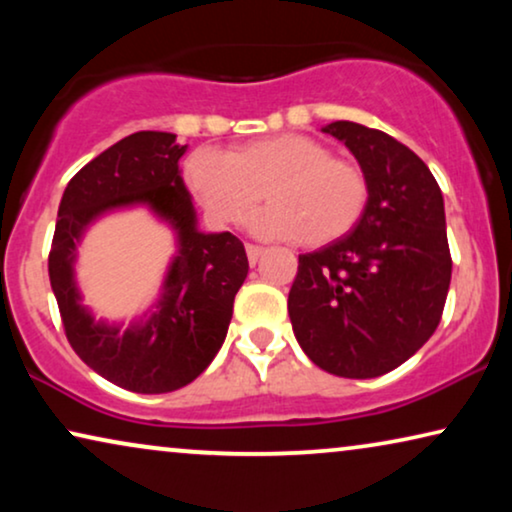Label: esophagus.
<instances>
[{
    "label": "esophagus",
    "mask_w": 512,
    "mask_h": 512,
    "mask_svg": "<svg viewBox=\"0 0 512 512\" xmlns=\"http://www.w3.org/2000/svg\"><path fill=\"white\" fill-rule=\"evenodd\" d=\"M263 254V247H258V244H247V258L251 265L258 263V258Z\"/></svg>",
    "instance_id": "esophagus-1"
}]
</instances>
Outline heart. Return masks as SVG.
<instances>
[{"instance_id": "b5f03b06", "label": "heart", "mask_w": 512, "mask_h": 512, "mask_svg": "<svg viewBox=\"0 0 512 512\" xmlns=\"http://www.w3.org/2000/svg\"><path fill=\"white\" fill-rule=\"evenodd\" d=\"M184 181L216 223L247 219L265 193L270 207L251 223L256 233L310 249L352 233L370 202V179L359 163L335 158L324 142L296 132L256 139L228 156L195 151Z\"/></svg>"}]
</instances>
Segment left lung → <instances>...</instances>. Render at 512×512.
Masks as SVG:
<instances>
[{
	"label": "left lung",
	"mask_w": 512,
	"mask_h": 512,
	"mask_svg": "<svg viewBox=\"0 0 512 512\" xmlns=\"http://www.w3.org/2000/svg\"><path fill=\"white\" fill-rule=\"evenodd\" d=\"M324 132L366 170L370 202L352 233L298 256L289 317L314 366L368 380L408 361L443 317L452 277L443 193L387 132L352 121Z\"/></svg>",
	"instance_id": "obj_1"
}]
</instances>
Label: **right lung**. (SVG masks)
<instances>
[{
    "mask_svg": "<svg viewBox=\"0 0 512 512\" xmlns=\"http://www.w3.org/2000/svg\"><path fill=\"white\" fill-rule=\"evenodd\" d=\"M186 146L172 132L142 130L121 139L74 174L60 200L48 277L69 345L97 375L137 394H167L191 384L226 340L235 293L249 272L233 233L195 228L191 195L179 174ZM149 204L173 223L180 251L164 298L146 325L121 332L95 325L78 303L71 263L87 223L114 206Z\"/></svg>",
    "mask_w": 512,
    "mask_h": 512,
    "instance_id": "right-lung-1",
    "label": "right lung"
}]
</instances>
